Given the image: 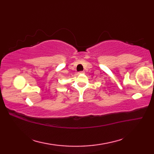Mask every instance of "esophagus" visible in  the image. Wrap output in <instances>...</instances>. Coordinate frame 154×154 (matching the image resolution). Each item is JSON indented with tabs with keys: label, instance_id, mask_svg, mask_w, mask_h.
I'll return each instance as SVG.
<instances>
[{
	"label": "esophagus",
	"instance_id": "1",
	"mask_svg": "<svg viewBox=\"0 0 154 154\" xmlns=\"http://www.w3.org/2000/svg\"><path fill=\"white\" fill-rule=\"evenodd\" d=\"M81 73H84V71H79V72H78V74H81Z\"/></svg>",
	"mask_w": 154,
	"mask_h": 154
}]
</instances>
